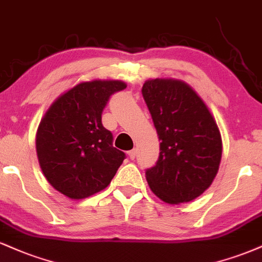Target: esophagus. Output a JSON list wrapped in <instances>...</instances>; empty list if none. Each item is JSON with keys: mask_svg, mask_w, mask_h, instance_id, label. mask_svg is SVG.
<instances>
[{"mask_svg": "<svg viewBox=\"0 0 262 262\" xmlns=\"http://www.w3.org/2000/svg\"><path fill=\"white\" fill-rule=\"evenodd\" d=\"M136 156H137V149H132L128 152V157H130V159H135L136 158Z\"/></svg>", "mask_w": 262, "mask_h": 262, "instance_id": "obj_1", "label": "esophagus"}]
</instances>
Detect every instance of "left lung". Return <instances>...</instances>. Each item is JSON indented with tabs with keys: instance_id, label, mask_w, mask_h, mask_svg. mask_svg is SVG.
Here are the masks:
<instances>
[{
	"instance_id": "obj_1",
	"label": "left lung",
	"mask_w": 262,
	"mask_h": 262,
	"mask_svg": "<svg viewBox=\"0 0 262 262\" xmlns=\"http://www.w3.org/2000/svg\"><path fill=\"white\" fill-rule=\"evenodd\" d=\"M142 95L161 140L159 158L147 183L169 205L190 202L211 186L222 158V137L205 101L174 78L144 82Z\"/></svg>"
}]
</instances>
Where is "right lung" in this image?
<instances>
[{
  "label": "right lung",
  "mask_w": 262,
  "mask_h": 262,
  "mask_svg": "<svg viewBox=\"0 0 262 262\" xmlns=\"http://www.w3.org/2000/svg\"><path fill=\"white\" fill-rule=\"evenodd\" d=\"M125 88L118 79L81 82L46 110L36 131V155L46 180L62 195L82 200L101 191L124 162L101 113L110 95Z\"/></svg>",
  "instance_id": "obj_1"
}]
</instances>
